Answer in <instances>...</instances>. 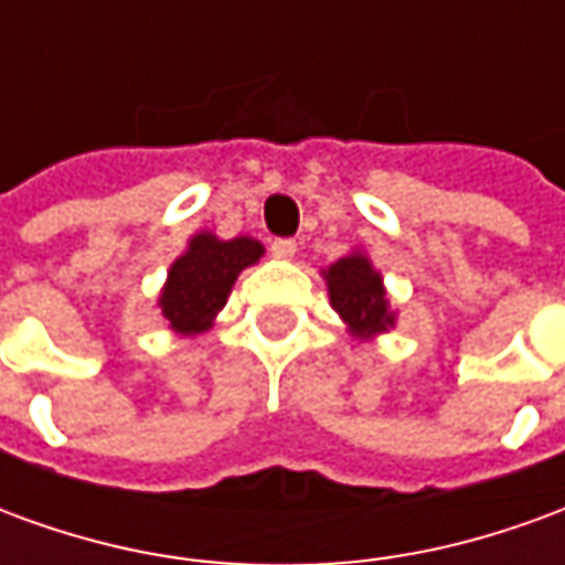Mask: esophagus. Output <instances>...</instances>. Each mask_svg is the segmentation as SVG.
Instances as JSON below:
<instances>
[{
  "label": "esophagus",
  "mask_w": 565,
  "mask_h": 565,
  "mask_svg": "<svg viewBox=\"0 0 565 565\" xmlns=\"http://www.w3.org/2000/svg\"><path fill=\"white\" fill-rule=\"evenodd\" d=\"M271 254L278 259H290L296 254V238H275L271 242Z\"/></svg>",
  "instance_id": "1"
}]
</instances>
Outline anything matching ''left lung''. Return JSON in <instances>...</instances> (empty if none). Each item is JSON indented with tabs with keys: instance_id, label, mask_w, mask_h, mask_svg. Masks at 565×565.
Wrapping results in <instances>:
<instances>
[{
	"instance_id": "1",
	"label": "left lung",
	"mask_w": 565,
	"mask_h": 565,
	"mask_svg": "<svg viewBox=\"0 0 565 565\" xmlns=\"http://www.w3.org/2000/svg\"><path fill=\"white\" fill-rule=\"evenodd\" d=\"M327 287H330L332 308L356 335L381 332L393 323L387 299L381 290V275L372 269V263L363 254H351L332 263L327 269Z\"/></svg>"
}]
</instances>
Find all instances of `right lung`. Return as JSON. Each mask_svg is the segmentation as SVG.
Returning a JSON list of instances; mask_svg holds the SVG:
<instances>
[{
	"label": "right lung",
	"instance_id": "obj_1",
	"mask_svg": "<svg viewBox=\"0 0 565 565\" xmlns=\"http://www.w3.org/2000/svg\"><path fill=\"white\" fill-rule=\"evenodd\" d=\"M259 254L263 245L254 238L221 242L211 233L196 235L169 271V284L160 296L162 318L184 335L209 330L211 318L226 306L238 271L257 263Z\"/></svg>",
	"mask_w": 565,
	"mask_h": 565
}]
</instances>
